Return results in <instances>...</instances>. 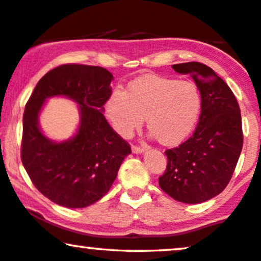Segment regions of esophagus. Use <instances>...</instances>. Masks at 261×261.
Masks as SVG:
<instances>
[{"mask_svg":"<svg viewBox=\"0 0 261 261\" xmlns=\"http://www.w3.org/2000/svg\"><path fill=\"white\" fill-rule=\"evenodd\" d=\"M145 150L144 147H138V145H134L133 147V152L134 154H142Z\"/></svg>","mask_w":261,"mask_h":261,"instance_id":"obj_1","label":"esophagus"}]
</instances>
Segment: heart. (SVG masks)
I'll use <instances>...</instances> for the list:
<instances>
[{
	"label": "heart",
	"mask_w": 261,
	"mask_h": 261,
	"mask_svg": "<svg viewBox=\"0 0 261 261\" xmlns=\"http://www.w3.org/2000/svg\"><path fill=\"white\" fill-rule=\"evenodd\" d=\"M203 96L196 83L162 76L131 82L126 93L116 90L107 102V114L121 136H130L143 124L163 145L186 141L199 121Z\"/></svg>",
	"instance_id": "heart-1"
}]
</instances>
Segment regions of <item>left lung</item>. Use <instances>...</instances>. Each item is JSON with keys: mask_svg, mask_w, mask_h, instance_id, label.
<instances>
[{"mask_svg": "<svg viewBox=\"0 0 261 261\" xmlns=\"http://www.w3.org/2000/svg\"><path fill=\"white\" fill-rule=\"evenodd\" d=\"M199 87L203 109L192 136L165 154L168 162L159 178L162 191L187 204L216 197L230 181L244 143L240 107L229 86L199 62L174 64Z\"/></svg>", "mask_w": 261, "mask_h": 261, "instance_id": "obj_1", "label": "left lung"}]
</instances>
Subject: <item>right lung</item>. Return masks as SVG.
Segmentation results:
<instances>
[{
    "mask_svg": "<svg viewBox=\"0 0 261 261\" xmlns=\"http://www.w3.org/2000/svg\"><path fill=\"white\" fill-rule=\"evenodd\" d=\"M113 75L101 67L63 64L37 83L22 118L21 161L33 185L58 205H92L109 192L131 148L103 117ZM51 96L79 105L80 125L70 140L54 142L41 133L39 114Z\"/></svg>",
    "mask_w": 261,
    "mask_h": 261,
    "instance_id": "1",
    "label": "right lung"
}]
</instances>
